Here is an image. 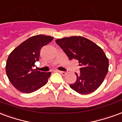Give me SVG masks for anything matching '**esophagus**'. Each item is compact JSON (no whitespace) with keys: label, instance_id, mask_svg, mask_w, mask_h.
I'll return each instance as SVG.
<instances>
[{"label":"esophagus","instance_id":"1","mask_svg":"<svg viewBox=\"0 0 122 122\" xmlns=\"http://www.w3.org/2000/svg\"><path fill=\"white\" fill-rule=\"evenodd\" d=\"M58 72L60 73V74H62V75H66V72L62 71H58Z\"/></svg>","mask_w":122,"mask_h":122}]
</instances>
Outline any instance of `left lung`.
Masks as SVG:
<instances>
[{"label":"left lung","mask_w":122,"mask_h":122,"mask_svg":"<svg viewBox=\"0 0 122 122\" xmlns=\"http://www.w3.org/2000/svg\"><path fill=\"white\" fill-rule=\"evenodd\" d=\"M56 43L70 60H77L80 73L70 88L81 94H88L100 86L107 74L108 60L101 47L82 36L58 39Z\"/></svg>","instance_id":"left-lung-1"}]
</instances>
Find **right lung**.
<instances>
[{
	"instance_id": "1",
	"label": "right lung",
	"mask_w": 122,
	"mask_h": 122,
	"mask_svg": "<svg viewBox=\"0 0 122 122\" xmlns=\"http://www.w3.org/2000/svg\"><path fill=\"white\" fill-rule=\"evenodd\" d=\"M53 40L51 36L37 35L23 41L9 55L6 71L12 85L19 91L32 93L43 86L48 81L51 72L33 70L39 60L41 49Z\"/></svg>"
}]
</instances>
